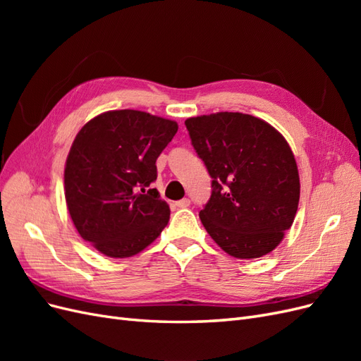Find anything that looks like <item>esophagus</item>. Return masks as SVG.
<instances>
[{
	"mask_svg": "<svg viewBox=\"0 0 361 361\" xmlns=\"http://www.w3.org/2000/svg\"><path fill=\"white\" fill-rule=\"evenodd\" d=\"M190 204H191L190 199H182V200L176 202V206H178V207H180V209H183V207H188Z\"/></svg>",
	"mask_w": 361,
	"mask_h": 361,
	"instance_id": "obj_1",
	"label": "esophagus"
}]
</instances>
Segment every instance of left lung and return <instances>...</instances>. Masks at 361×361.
I'll return each instance as SVG.
<instances>
[{
  "label": "left lung",
  "mask_w": 361,
  "mask_h": 361,
  "mask_svg": "<svg viewBox=\"0 0 361 361\" xmlns=\"http://www.w3.org/2000/svg\"><path fill=\"white\" fill-rule=\"evenodd\" d=\"M185 126L212 178L211 199L199 214L206 232L233 257L268 255L290 228L300 202L288 141L265 120L243 113L191 117Z\"/></svg>",
  "instance_id": "obj_1"
}]
</instances>
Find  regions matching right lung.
Instances as JSON below:
<instances>
[{
	"label": "right lung",
	"mask_w": 361,
	"mask_h": 361,
	"mask_svg": "<svg viewBox=\"0 0 361 361\" xmlns=\"http://www.w3.org/2000/svg\"><path fill=\"white\" fill-rule=\"evenodd\" d=\"M178 123L137 110L106 111L76 134L64 167V195L76 231L108 257H130L170 220L155 162Z\"/></svg>",
	"instance_id": "right-lung-1"
}]
</instances>
